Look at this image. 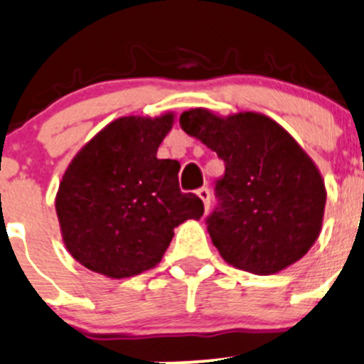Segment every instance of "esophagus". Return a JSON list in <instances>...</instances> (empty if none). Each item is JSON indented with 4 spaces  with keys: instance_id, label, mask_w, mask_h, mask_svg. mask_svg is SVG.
Instances as JSON below:
<instances>
[{
    "instance_id": "1",
    "label": "esophagus",
    "mask_w": 364,
    "mask_h": 364,
    "mask_svg": "<svg viewBox=\"0 0 364 364\" xmlns=\"http://www.w3.org/2000/svg\"><path fill=\"white\" fill-rule=\"evenodd\" d=\"M196 194L200 196V200L203 201L205 210H208L210 208V191H208V187H201V189H198Z\"/></svg>"
}]
</instances>
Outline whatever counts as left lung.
<instances>
[{
    "label": "left lung",
    "instance_id": "obj_1",
    "mask_svg": "<svg viewBox=\"0 0 364 364\" xmlns=\"http://www.w3.org/2000/svg\"><path fill=\"white\" fill-rule=\"evenodd\" d=\"M181 127L226 164L219 208L207 230L220 257L273 275L301 259L319 238L326 187L319 168L279 122L257 112L223 115L191 108Z\"/></svg>",
    "mask_w": 364,
    "mask_h": 364
}]
</instances>
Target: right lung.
<instances>
[{
  "mask_svg": "<svg viewBox=\"0 0 364 364\" xmlns=\"http://www.w3.org/2000/svg\"><path fill=\"white\" fill-rule=\"evenodd\" d=\"M173 122L171 112L115 119L66 168L55 194L63 242L91 272L140 275L163 259L178 224L203 215V201L178 187V161L157 159Z\"/></svg>",
  "mask_w": 364,
  "mask_h": 364,
  "instance_id": "add662e5",
  "label": "right lung"
}]
</instances>
